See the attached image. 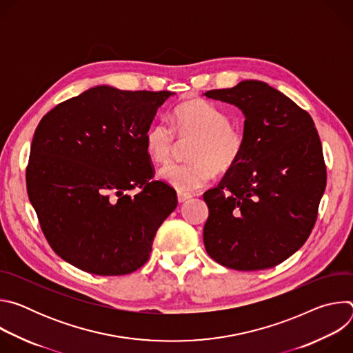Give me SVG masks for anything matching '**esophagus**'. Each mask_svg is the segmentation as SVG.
<instances>
[{
  "label": "esophagus",
  "mask_w": 353,
  "mask_h": 353,
  "mask_svg": "<svg viewBox=\"0 0 353 353\" xmlns=\"http://www.w3.org/2000/svg\"><path fill=\"white\" fill-rule=\"evenodd\" d=\"M190 198H191V195H190V194H183V192H179V194H177V199H179V203H180V204L185 203V201H188Z\"/></svg>",
  "instance_id": "1"
}]
</instances>
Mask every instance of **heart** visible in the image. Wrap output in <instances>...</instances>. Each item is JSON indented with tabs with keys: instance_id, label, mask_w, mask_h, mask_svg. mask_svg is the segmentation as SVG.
Masks as SVG:
<instances>
[{
	"instance_id": "1",
	"label": "heart",
	"mask_w": 353,
	"mask_h": 353,
	"mask_svg": "<svg viewBox=\"0 0 353 353\" xmlns=\"http://www.w3.org/2000/svg\"><path fill=\"white\" fill-rule=\"evenodd\" d=\"M172 125L165 120L150 124L143 135L145 150L150 161L168 163L176 148V134L180 138H195L188 163H173L159 172L162 181L179 192L188 194L208 184L215 170L233 169L243 157L245 139L240 130L232 125L230 117L216 105L204 99H191L173 110Z\"/></svg>"
}]
</instances>
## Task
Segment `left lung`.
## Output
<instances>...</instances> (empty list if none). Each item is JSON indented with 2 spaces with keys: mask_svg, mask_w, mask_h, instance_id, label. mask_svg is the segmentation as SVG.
Here are the masks:
<instances>
[{
  "mask_svg": "<svg viewBox=\"0 0 353 353\" xmlns=\"http://www.w3.org/2000/svg\"><path fill=\"white\" fill-rule=\"evenodd\" d=\"M239 108L245 148L218 187L204 192L210 216L204 244L211 259L237 271L275 267L310 236L327 184L314 121L261 81L204 93Z\"/></svg>",
  "mask_w": 353,
  "mask_h": 353,
  "instance_id": "1",
  "label": "left lung"
}]
</instances>
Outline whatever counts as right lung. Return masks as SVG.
<instances>
[{"instance_id":"1","label":"right lung","mask_w":353,"mask_h":353,"mask_svg":"<svg viewBox=\"0 0 353 353\" xmlns=\"http://www.w3.org/2000/svg\"><path fill=\"white\" fill-rule=\"evenodd\" d=\"M172 94L100 85L40 120L26 169L28 195L64 261L108 276L131 274L148 261L177 195L152 180L143 135ZM134 188L141 191L130 196Z\"/></svg>"}]
</instances>
